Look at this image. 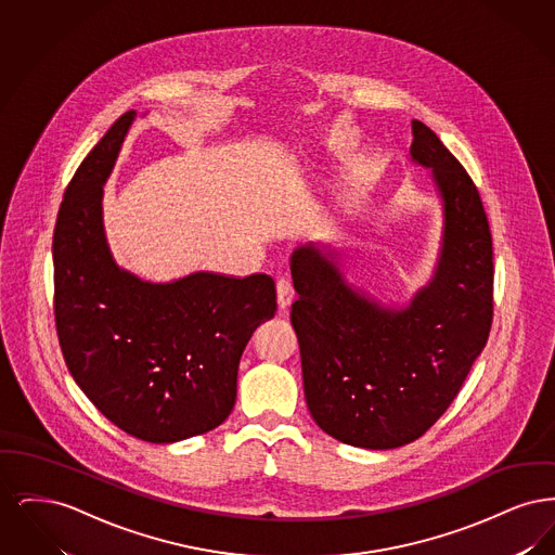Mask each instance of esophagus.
<instances>
[{
  "instance_id": "esophagus-1",
  "label": "esophagus",
  "mask_w": 555,
  "mask_h": 555,
  "mask_svg": "<svg viewBox=\"0 0 555 555\" xmlns=\"http://www.w3.org/2000/svg\"><path fill=\"white\" fill-rule=\"evenodd\" d=\"M293 297H295V289H293V283H291L289 279H285V276L279 279L276 281V301H279V308L285 310L291 301H293Z\"/></svg>"
}]
</instances>
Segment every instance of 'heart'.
<instances>
[{
  "label": "heart",
  "mask_w": 555,
  "mask_h": 555,
  "mask_svg": "<svg viewBox=\"0 0 555 555\" xmlns=\"http://www.w3.org/2000/svg\"><path fill=\"white\" fill-rule=\"evenodd\" d=\"M333 145H335V150H344L345 137H337V139H335V141H333Z\"/></svg>",
  "instance_id": "b5f03b06"
}]
</instances>
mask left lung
<instances>
[{"instance_id":"1","label":"left lung","mask_w":555,"mask_h":555,"mask_svg":"<svg viewBox=\"0 0 555 555\" xmlns=\"http://www.w3.org/2000/svg\"><path fill=\"white\" fill-rule=\"evenodd\" d=\"M412 159L433 168L443 197L446 231L435 276L410 306H376L314 245L291 256L306 401L326 435L353 448L423 437L462 389L493 322V241L478 189L424 122L412 120Z\"/></svg>"}]
</instances>
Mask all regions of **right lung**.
<instances>
[{
  "label": "right lung",
  "mask_w": 555,
  "mask_h": 555,
  "mask_svg": "<svg viewBox=\"0 0 555 555\" xmlns=\"http://www.w3.org/2000/svg\"><path fill=\"white\" fill-rule=\"evenodd\" d=\"M134 109L80 162L53 229V317L82 393L125 433L175 443L224 423L241 353L274 317L268 274L193 272L154 285L114 264L102 227L106 183Z\"/></svg>",
  "instance_id": "1"
}]
</instances>
